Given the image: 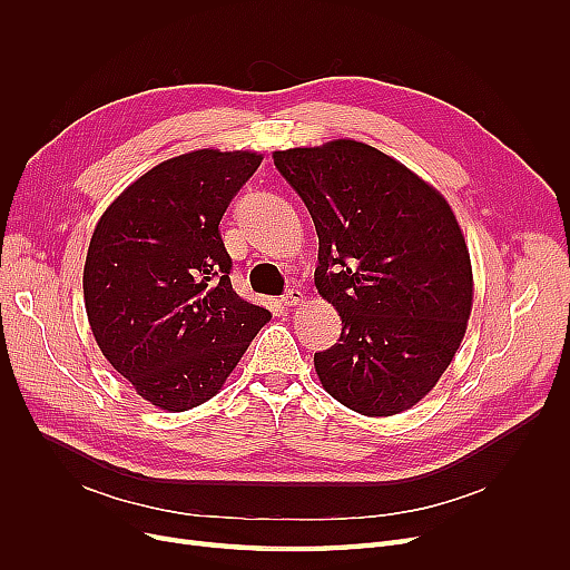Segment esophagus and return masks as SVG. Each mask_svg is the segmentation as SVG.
I'll return each mask as SVG.
<instances>
[{
    "label": "esophagus",
    "instance_id": "obj_1",
    "mask_svg": "<svg viewBox=\"0 0 570 570\" xmlns=\"http://www.w3.org/2000/svg\"><path fill=\"white\" fill-rule=\"evenodd\" d=\"M284 305H288V307H293V305H301L303 301H305V293L301 291V288H288L286 293H284Z\"/></svg>",
    "mask_w": 570,
    "mask_h": 570
}]
</instances>
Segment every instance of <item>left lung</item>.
Wrapping results in <instances>:
<instances>
[{
    "label": "left lung",
    "mask_w": 570,
    "mask_h": 570,
    "mask_svg": "<svg viewBox=\"0 0 570 570\" xmlns=\"http://www.w3.org/2000/svg\"><path fill=\"white\" fill-rule=\"evenodd\" d=\"M273 157L314 219V284L342 316L340 342L314 353L323 387L372 417L411 409L451 365L471 314V261L451 205L365 142Z\"/></svg>",
    "instance_id": "obj_1"
}]
</instances>
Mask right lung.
I'll return each instance as SVG.
<instances>
[{"instance_id":"1","label":"right lung","mask_w":570,"mask_h":570,"mask_svg":"<svg viewBox=\"0 0 570 570\" xmlns=\"http://www.w3.org/2000/svg\"><path fill=\"white\" fill-rule=\"evenodd\" d=\"M256 153H196L138 177L99 219L82 291L95 340L134 391L166 411L215 397L269 312L230 284L219 222Z\"/></svg>"}]
</instances>
